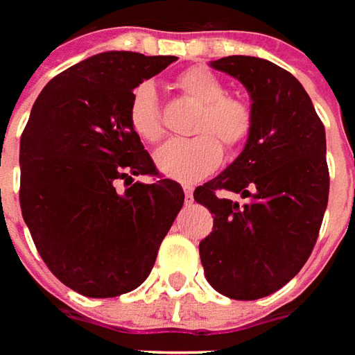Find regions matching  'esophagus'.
I'll return each instance as SVG.
<instances>
[{
    "instance_id": "esophagus-1",
    "label": "esophagus",
    "mask_w": 355,
    "mask_h": 355,
    "mask_svg": "<svg viewBox=\"0 0 355 355\" xmlns=\"http://www.w3.org/2000/svg\"><path fill=\"white\" fill-rule=\"evenodd\" d=\"M193 185H187V183H185V185H183V193H185V197H187V200H191V198H193Z\"/></svg>"
}]
</instances>
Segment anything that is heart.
<instances>
[{"instance_id": "1", "label": "heart", "mask_w": 355, "mask_h": 355, "mask_svg": "<svg viewBox=\"0 0 355 355\" xmlns=\"http://www.w3.org/2000/svg\"><path fill=\"white\" fill-rule=\"evenodd\" d=\"M185 97L200 105L191 139H172L155 155L158 170L178 182H197L222 162L223 147L239 149L252 130V112L237 97L225 95L222 80L205 67H191L175 78ZM130 125L143 141L157 143L164 135L155 87L139 85L130 103Z\"/></svg>"}]
</instances>
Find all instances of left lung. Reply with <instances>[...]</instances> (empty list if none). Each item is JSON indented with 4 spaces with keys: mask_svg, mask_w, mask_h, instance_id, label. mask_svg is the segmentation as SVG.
Returning a JSON list of instances; mask_svg holds the SVG:
<instances>
[{
    "mask_svg": "<svg viewBox=\"0 0 355 355\" xmlns=\"http://www.w3.org/2000/svg\"><path fill=\"white\" fill-rule=\"evenodd\" d=\"M210 67L245 85L252 130L243 153L193 193L214 214L198 252L218 293L258 300L302 270L318 241L329 200L325 128L302 84L277 64L231 55Z\"/></svg>",
    "mask_w": 355,
    "mask_h": 355,
    "instance_id": "obj_1",
    "label": "left lung"
}]
</instances>
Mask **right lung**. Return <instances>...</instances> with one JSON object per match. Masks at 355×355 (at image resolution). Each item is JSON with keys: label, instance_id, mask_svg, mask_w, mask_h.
Wrapping results in <instances>:
<instances>
[{"label": "right lung", "instance_id": "add662e5", "mask_svg": "<svg viewBox=\"0 0 355 355\" xmlns=\"http://www.w3.org/2000/svg\"><path fill=\"white\" fill-rule=\"evenodd\" d=\"M173 61L132 51L93 55L45 85L22 132V218L53 275L89 298L141 285L182 210L178 182H132L133 175L158 177L130 125L133 89Z\"/></svg>", "mask_w": 355, "mask_h": 355}]
</instances>
